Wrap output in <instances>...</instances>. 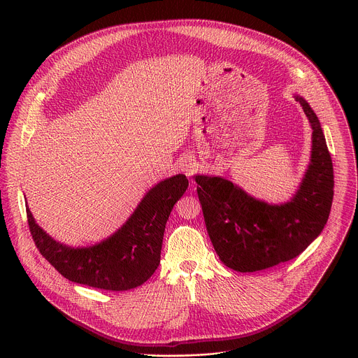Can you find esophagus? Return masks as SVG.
Returning a JSON list of instances; mask_svg holds the SVG:
<instances>
[{
	"label": "esophagus",
	"mask_w": 358,
	"mask_h": 358,
	"mask_svg": "<svg viewBox=\"0 0 358 358\" xmlns=\"http://www.w3.org/2000/svg\"><path fill=\"white\" fill-rule=\"evenodd\" d=\"M181 170L189 177L192 174V171H194V166H192V163L189 160H187V162L182 163V169Z\"/></svg>",
	"instance_id": "34e87169"
}]
</instances>
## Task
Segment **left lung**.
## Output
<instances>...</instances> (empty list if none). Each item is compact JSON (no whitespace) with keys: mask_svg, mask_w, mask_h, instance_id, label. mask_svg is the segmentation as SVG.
<instances>
[{"mask_svg":"<svg viewBox=\"0 0 358 358\" xmlns=\"http://www.w3.org/2000/svg\"><path fill=\"white\" fill-rule=\"evenodd\" d=\"M312 129V160L296 195L269 206L222 177L195 176L203 220L220 259L238 272H257L287 262L323 231L333 202V163L320 122L294 96Z\"/></svg>","mask_w":358,"mask_h":358,"instance_id":"1","label":"left lung"}]
</instances>
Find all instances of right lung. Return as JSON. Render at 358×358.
<instances>
[{
  "label": "right lung",
  "instance_id": "add662e5",
  "mask_svg": "<svg viewBox=\"0 0 358 358\" xmlns=\"http://www.w3.org/2000/svg\"><path fill=\"white\" fill-rule=\"evenodd\" d=\"M187 187L184 174L159 182L116 234L89 248L57 242L38 227L27 207L29 232L42 257L71 282L113 292L134 289L159 268L167 220Z\"/></svg>",
  "mask_w": 358,
  "mask_h": 358
}]
</instances>
